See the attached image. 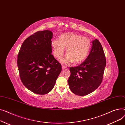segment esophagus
<instances>
[{
  "instance_id": "esophagus-1",
  "label": "esophagus",
  "mask_w": 125,
  "mask_h": 125,
  "mask_svg": "<svg viewBox=\"0 0 125 125\" xmlns=\"http://www.w3.org/2000/svg\"><path fill=\"white\" fill-rule=\"evenodd\" d=\"M67 68V67H65V66H64V65H62V70H65V69H66Z\"/></svg>"
}]
</instances>
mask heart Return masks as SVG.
<instances>
[{
	"mask_svg": "<svg viewBox=\"0 0 125 125\" xmlns=\"http://www.w3.org/2000/svg\"><path fill=\"white\" fill-rule=\"evenodd\" d=\"M53 55L61 59L66 48L67 55L61 60L63 64L69 65L75 61L79 63L84 61L89 53L91 41L86 37L75 33L62 34L59 39H54L51 42Z\"/></svg>",
	"mask_w": 125,
	"mask_h": 125,
	"instance_id": "obj_1",
	"label": "heart"
}]
</instances>
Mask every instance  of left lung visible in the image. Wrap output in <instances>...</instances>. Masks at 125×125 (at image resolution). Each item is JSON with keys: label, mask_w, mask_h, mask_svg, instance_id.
I'll use <instances>...</instances> for the list:
<instances>
[{"label": "left lung", "mask_w": 125, "mask_h": 125, "mask_svg": "<svg viewBox=\"0 0 125 125\" xmlns=\"http://www.w3.org/2000/svg\"><path fill=\"white\" fill-rule=\"evenodd\" d=\"M91 51L85 61L76 67L70 68L68 83L70 90L76 95L84 96L96 90L102 81L106 58L100 42H92Z\"/></svg>", "instance_id": "left-lung-1"}]
</instances>
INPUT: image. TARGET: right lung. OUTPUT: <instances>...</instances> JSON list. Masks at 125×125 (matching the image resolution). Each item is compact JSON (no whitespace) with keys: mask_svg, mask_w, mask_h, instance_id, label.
Returning <instances> with one entry per match:
<instances>
[{"mask_svg":"<svg viewBox=\"0 0 125 125\" xmlns=\"http://www.w3.org/2000/svg\"><path fill=\"white\" fill-rule=\"evenodd\" d=\"M52 32L38 31L22 44L18 55L20 79L29 90L38 94L51 91L62 68L51 54Z\"/></svg>","mask_w":125,"mask_h":125,"instance_id":"add662e5","label":"right lung"}]
</instances>
